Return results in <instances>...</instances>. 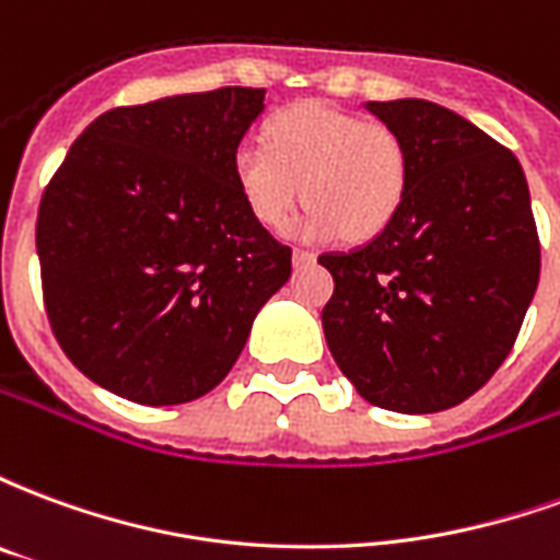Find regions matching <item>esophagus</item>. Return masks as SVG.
Instances as JSON below:
<instances>
[{
    "label": "esophagus",
    "mask_w": 560,
    "mask_h": 560,
    "mask_svg": "<svg viewBox=\"0 0 560 560\" xmlns=\"http://www.w3.org/2000/svg\"><path fill=\"white\" fill-rule=\"evenodd\" d=\"M315 252H305V248H293V267H308L315 264Z\"/></svg>",
    "instance_id": "esophagus-1"
}]
</instances>
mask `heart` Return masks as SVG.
Returning a JSON list of instances; mask_svg holds the SVG:
<instances>
[{"label":"heart","instance_id":"1","mask_svg":"<svg viewBox=\"0 0 560 560\" xmlns=\"http://www.w3.org/2000/svg\"><path fill=\"white\" fill-rule=\"evenodd\" d=\"M233 183L264 228L293 221L303 240H375L396 221L411 188V152L396 128L305 102L269 119L264 140L233 152Z\"/></svg>","mask_w":560,"mask_h":560}]
</instances>
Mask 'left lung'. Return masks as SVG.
Returning a JSON list of instances; mask_svg holds the SVG:
<instances>
[{
    "label": "left lung",
    "mask_w": 560,
    "mask_h": 560,
    "mask_svg": "<svg viewBox=\"0 0 560 560\" xmlns=\"http://www.w3.org/2000/svg\"><path fill=\"white\" fill-rule=\"evenodd\" d=\"M411 152V188L387 231L320 255L329 353L357 393L399 413L474 396L516 345L540 236L522 164L453 110L422 98L369 102Z\"/></svg>",
    "instance_id": "left-lung-1"
}]
</instances>
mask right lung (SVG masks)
Here are the masks:
<instances>
[{
    "instance_id": "right-lung-1",
    "label": "right lung",
    "mask_w": 560,
    "mask_h": 560,
    "mask_svg": "<svg viewBox=\"0 0 560 560\" xmlns=\"http://www.w3.org/2000/svg\"><path fill=\"white\" fill-rule=\"evenodd\" d=\"M264 90L114 107L68 149L38 207L47 320L98 387L183 405L219 387L291 248L248 212L233 152Z\"/></svg>"
}]
</instances>
